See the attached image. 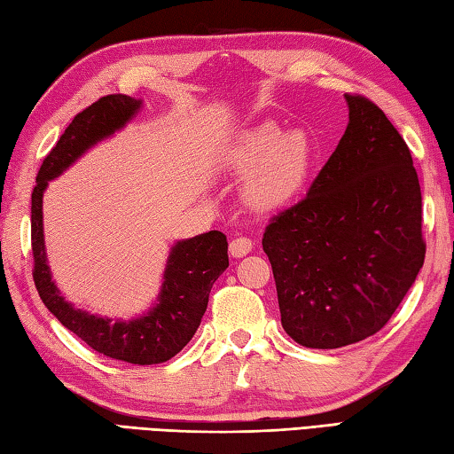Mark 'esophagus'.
<instances>
[{
    "label": "esophagus",
    "mask_w": 454,
    "mask_h": 454,
    "mask_svg": "<svg viewBox=\"0 0 454 454\" xmlns=\"http://www.w3.org/2000/svg\"><path fill=\"white\" fill-rule=\"evenodd\" d=\"M252 247H254L252 239L246 236H238L230 242V254H232V257H244L252 252Z\"/></svg>",
    "instance_id": "34e87169"
}]
</instances>
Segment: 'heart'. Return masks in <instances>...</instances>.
<instances>
[{
	"label": "heart",
	"mask_w": 454,
	"mask_h": 454,
	"mask_svg": "<svg viewBox=\"0 0 454 454\" xmlns=\"http://www.w3.org/2000/svg\"><path fill=\"white\" fill-rule=\"evenodd\" d=\"M314 163V148L302 130L283 132L271 122L257 124L239 137L232 166L247 173L244 199L262 212L281 210L304 191Z\"/></svg>",
	"instance_id": "heart-1"
}]
</instances>
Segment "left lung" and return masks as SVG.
Here are the masks:
<instances>
[{
    "label": "left lung",
    "instance_id": "left-lung-1",
    "mask_svg": "<svg viewBox=\"0 0 454 454\" xmlns=\"http://www.w3.org/2000/svg\"><path fill=\"white\" fill-rule=\"evenodd\" d=\"M349 124L308 189L271 220L285 332L312 349H337L382 330L426 259L421 189L410 148L372 101L345 95Z\"/></svg>",
    "mask_w": 454,
    "mask_h": 454
}]
</instances>
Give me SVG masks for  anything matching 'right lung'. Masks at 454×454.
Segmentation results:
<instances>
[{"mask_svg":"<svg viewBox=\"0 0 454 454\" xmlns=\"http://www.w3.org/2000/svg\"><path fill=\"white\" fill-rule=\"evenodd\" d=\"M140 109L142 101L129 95L101 98L75 114L44 158L31 197L33 277L48 310L91 349L124 363L158 364L176 356L200 325L210 288L228 267L226 236L210 230L207 234L179 239L168 255L156 304L132 320H111L75 308L62 296L48 267L43 228V195L48 181L62 176L95 144L127 127Z\"/></svg>","mask_w":454,"mask_h":454,"instance_id":"obj_1","label":"right lung"}]
</instances>
